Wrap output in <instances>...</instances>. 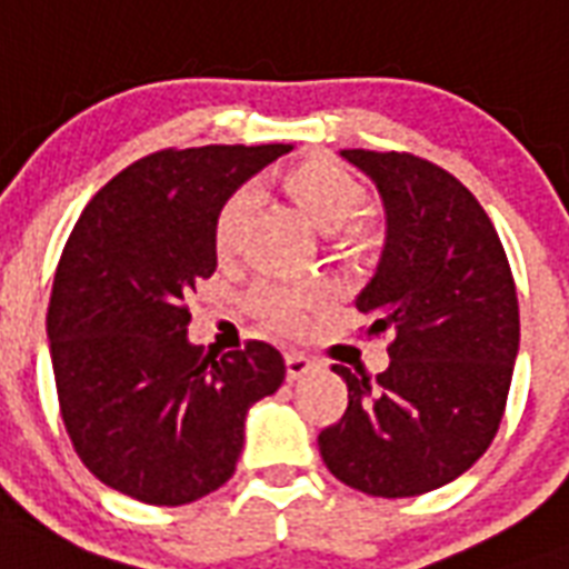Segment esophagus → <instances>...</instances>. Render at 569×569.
<instances>
[{"instance_id":"34e87169","label":"esophagus","mask_w":569,"mask_h":569,"mask_svg":"<svg viewBox=\"0 0 569 569\" xmlns=\"http://www.w3.org/2000/svg\"><path fill=\"white\" fill-rule=\"evenodd\" d=\"M316 372V360H310L307 355H298V351H289L286 355V378L301 380L303 375Z\"/></svg>"}]
</instances>
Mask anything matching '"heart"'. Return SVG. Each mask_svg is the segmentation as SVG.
<instances>
[{"label":"heart","mask_w":569,"mask_h":569,"mask_svg":"<svg viewBox=\"0 0 569 569\" xmlns=\"http://www.w3.org/2000/svg\"><path fill=\"white\" fill-rule=\"evenodd\" d=\"M280 186L289 194L298 212L321 232H333L346 227L351 218L366 203L363 182L355 173H348L342 164L328 162V159H307L295 164L280 177ZM250 206H253V191L239 189L223 200L221 212L214 218V248L221 253H230L239 244L241 227L248 221ZM355 239L357 232H348ZM325 301L321 286L312 283H289V280H262L250 295L253 310L268 319L277 328H301L307 321V312L316 310Z\"/></svg>","instance_id":"heart-1"}]
</instances>
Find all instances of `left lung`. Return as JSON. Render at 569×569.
<instances>
[{
  "instance_id": "1",
  "label": "left lung",
  "mask_w": 569,
  "mask_h": 569,
  "mask_svg": "<svg viewBox=\"0 0 569 569\" xmlns=\"http://www.w3.org/2000/svg\"><path fill=\"white\" fill-rule=\"evenodd\" d=\"M383 206V250L357 310L392 333L387 372L346 366V416L319 433L342 485L383 499L463 476L493 442L520 351L502 241L467 186L410 153L342 150Z\"/></svg>"
}]
</instances>
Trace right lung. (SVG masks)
<instances>
[{
	"instance_id": "right-lung-1",
	"label": "right lung",
	"mask_w": 569,
	"mask_h": 569,
	"mask_svg": "<svg viewBox=\"0 0 569 569\" xmlns=\"http://www.w3.org/2000/svg\"><path fill=\"white\" fill-rule=\"evenodd\" d=\"M289 150H162L120 171L76 221L49 298V357L76 455L111 490L164 508L218 490L250 405L283 383L268 342L203 357L186 298L214 274L223 200Z\"/></svg>"
}]
</instances>
